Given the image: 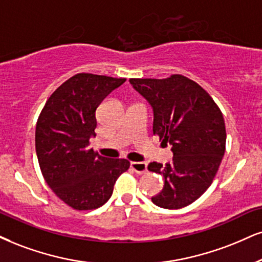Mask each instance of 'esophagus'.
Returning a JSON list of instances; mask_svg holds the SVG:
<instances>
[{
  "instance_id": "34e87169",
  "label": "esophagus",
  "mask_w": 262,
  "mask_h": 262,
  "mask_svg": "<svg viewBox=\"0 0 262 262\" xmlns=\"http://www.w3.org/2000/svg\"><path fill=\"white\" fill-rule=\"evenodd\" d=\"M131 169L136 173H144L147 171V163L143 161H131Z\"/></svg>"
}]
</instances>
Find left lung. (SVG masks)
Returning a JSON list of instances; mask_svg holds the SVG:
<instances>
[{
  "label": "left lung",
  "mask_w": 262,
  "mask_h": 262,
  "mask_svg": "<svg viewBox=\"0 0 262 262\" xmlns=\"http://www.w3.org/2000/svg\"><path fill=\"white\" fill-rule=\"evenodd\" d=\"M153 106V132L170 143L172 161L148 170L163 176L164 188L151 198L164 209H181L195 202L214 181L226 149L224 115L211 96L188 77L130 79Z\"/></svg>",
  "instance_id": "8db88e82"
}]
</instances>
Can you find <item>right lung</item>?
<instances>
[{"label": "right lung", "instance_id": "1", "mask_svg": "<svg viewBox=\"0 0 262 262\" xmlns=\"http://www.w3.org/2000/svg\"><path fill=\"white\" fill-rule=\"evenodd\" d=\"M124 77L79 73L54 91L38 115L35 148L42 176L54 194L74 210H93L108 202L127 159H109L90 146L96 111Z\"/></svg>", "mask_w": 262, "mask_h": 262}]
</instances>
